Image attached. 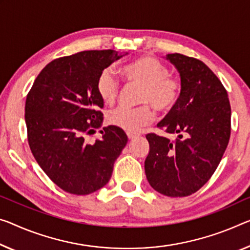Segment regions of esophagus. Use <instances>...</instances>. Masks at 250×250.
Masks as SVG:
<instances>
[{
	"label": "esophagus",
	"mask_w": 250,
	"mask_h": 250,
	"mask_svg": "<svg viewBox=\"0 0 250 250\" xmlns=\"http://www.w3.org/2000/svg\"><path fill=\"white\" fill-rule=\"evenodd\" d=\"M127 136H128V138L129 140H133V138H135V137H137L138 136V134H135V133H127Z\"/></svg>",
	"instance_id": "obj_1"
}]
</instances>
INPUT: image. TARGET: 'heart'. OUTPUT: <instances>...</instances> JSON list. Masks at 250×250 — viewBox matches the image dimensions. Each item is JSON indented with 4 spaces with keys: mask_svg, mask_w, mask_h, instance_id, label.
Listing matches in <instances>:
<instances>
[{
    "mask_svg": "<svg viewBox=\"0 0 250 250\" xmlns=\"http://www.w3.org/2000/svg\"><path fill=\"white\" fill-rule=\"evenodd\" d=\"M123 74L129 83L142 86L138 107L118 106L109 110L107 122L129 133L138 132L152 120L149 105L160 113L171 110L178 104L182 85L176 77L170 75L167 64L155 57L144 56L123 67ZM96 89L105 104H113L120 93V80L112 68H105L96 82Z\"/></svg>",
    "mask_w": 250,
    "mask_h": 250,
    "instance_id": "1",
    "label": "heart"
}]
</instances>
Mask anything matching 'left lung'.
Returning <instances> with one entry per match:
<instances>
[{
  "label": "left lung",
  "mask_w": 250,
  "mask_h": 250,
  "mask_svg": "<svg viewBox=\"0 0 250 250\" xmlns=\"http://www.w3.org/2000/svg\"><path fill=\"white\" fill-rule=\"evenodd\" d=\"M181 76L180 99L157 127L178 133L174 141L149 133L145 174L153 189L167 197H187L205 186L229 143L231 107L218 77L201 60L170 53Z\"/></svg>",
  "instance_id": "1"
}]
</instances>
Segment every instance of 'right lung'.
I'll list each match as a JSON object with an SVG mask.
<instances>
[{"label": "right lung", "mask_w": 250, "mask_h": 250, "mask_svg": "<svg viewBox=\"0 0 250 250\" xmlns=\"http://www.w3.org/2000/svg\"><path fill=\"white\" fill-rule=\"evenodd\" d=\"M121 57L110 49L60 57L42 69L26 95L29 146L44 173L69 193L85 195L106 186L127 143L124 130L112 125L94 143L85 140L103 121L98 76Z\"/></svg>", "instance_id": "right-lung-1"}]
</instances>
